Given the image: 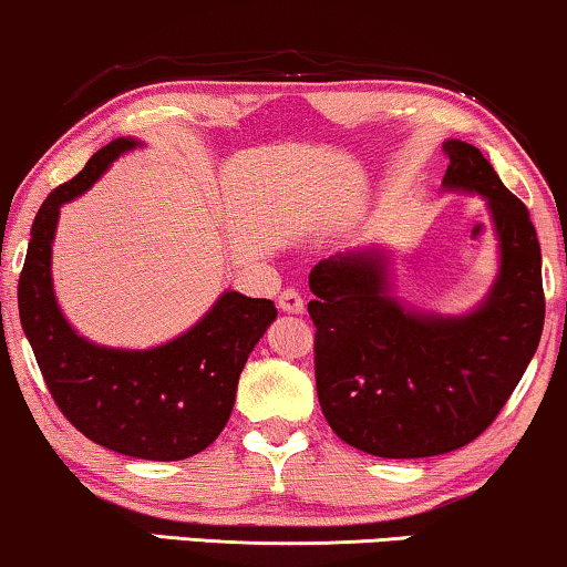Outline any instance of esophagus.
<instances>
[{
	"mask_svg": "<svg viewBox=\"0 0 567 567\" xmlns=\"http://www.w3.org/2000/svg\"><path fill=\"white\" fill-rule=\"evenodd\" d=\"M279 311H285V313H300L303 311V296H300V292L296 290V288H288V290H282L279 292Z\"/></svg>",
	"mask_w": 567,
	"mask_h": 567,
	"instance_id": "34e87169",
	"label": "esophagus"
}]
</instances>
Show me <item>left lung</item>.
Segmentation results:
<instances>
[{
	"label": "left lung",
	"mask_w": 567,
	"mask_h": 567,
	"mask_svg": "<svg viewBox=\"0 0 567 567\" xmlns=\"http://www.w3.org/2000/svg\"><path fill=\"white\" fill-rule=\"evenodd\" d=\"M442 148V185L478 193L499 240L497 279L474 311L405 308L379 248L329 256L308 275L321 413L342 442L377 457H429L474 442L539 348L542 248L528 209L476 146L450 138Z\"/></svg>",
	"instance_id": "obj_1"
}]
</instances>
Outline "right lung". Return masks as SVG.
Listing matches in <instances>:
<instances>
[{"label": "right lung", "mask_w": 567, "mask_h": 567, "mask_svg": "<svg viewBox=\"0 0 567 567\" xmlns=\"http://www.w3.org/2000/svg\"><path fill=\"white\" fill-rule=\"evenodd\" d=\"M135 146L141 143L133 138L106 143L41 204L18 282L20 324L56 408L78 432L141 461H183L225 429L240 371L277 308L267 298L225 290L196 327L148 350L93 346L68 324L52 288L60 206L89 190Z\"/></svg>", "instance_id": "right-lung-1"}]
</instances>
